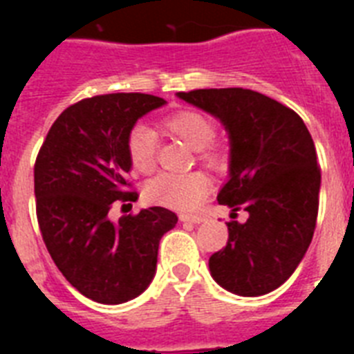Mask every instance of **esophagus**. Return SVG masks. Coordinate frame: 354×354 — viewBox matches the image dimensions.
<instances>
[{
    "instance_id": "34e87169",
    "label": "esophagus",
    "mask_w": 354,
    "mask_h": 354,
    "mask_svg": "<svg viewBox=\"0 0 354 354\" xmlns=\"http://www.w3.org/2000/svg\"><path fill=\"white\" fill-rule=\"evenodd\" d=\"M180 221H189V223H200L204 221V216L200 214H179Z\"/></svg>"
}]
</instances>
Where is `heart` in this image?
I'll use <instances>...</instances> for the list:
<instances>
[{
    "mask_svg": "<svg viewBox=\"0 0 354 354\" xmlns=\"http://www.w3.org/2000/svg\"><path fill=\"white\" fill-rule=\"evenodd\" d=\"M165 127L179 136L187 147L196 150L198 159L211 168H221L225 154L220 147L212 145L216 138V124L209 117L193 109H183L165 118ZM127 154L138 174H150L156 168L158 143L150 127L136 124L127 134ZM211 189V180L202 171L186 174H159L145 186L147 202L177 211H192L202 204Z\"/></svg>",
    "mask_w": 354,
    "mask_h": 354,
    "instance_id": "obj_1",
    "label": "heart"
}]
</instances>
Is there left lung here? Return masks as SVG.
Segmentation results:
<instances>
[{
	"label": "left lung",
	"instance_id": "1",
	"mask_svg": "<svg viewBox=\"0 0 354 354\" xmlns=\"http://www.w3.org/2000/svg\"><path fill=\"white\" fill-rule=\"evenodd\" d=\"M177 95L223 122L230 138V179L218 204L245 209L228 221L227 246L209 270L223 289L262 296L294 273L310 246L321 168L314 140L294 109L246 88H204Z\"/></svg>",
	"mask_w": 354,
	"mask_h": 354
}]
</instances>
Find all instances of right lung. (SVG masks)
<instances>
[{"label": "right lung", "mask_w": 354, "mask_h": 354, "mask_svg": "<svg viewBox=\"0 0 354 354\" xmlns=\"http://www.w3.org/2000/svg\"><path fill=\"white\" fill-rule=\"evenodd\" d=\"M165 104L149 93H106L64 109L35 161L37 221L67 282L104 305L136 298L156 274L159 241L177 223L165 207L108 218L113 202H134L127 134Z\"/></svg>", "instance_id": "1"}]
</instances>
